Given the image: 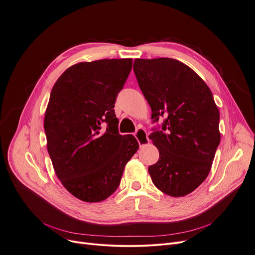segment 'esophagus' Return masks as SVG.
<instances>
[{"instance_id": "34e87169", "label": "esophagus", "mask_w": 255, "mask_h": 255, "mask_svg": "<svg viewBox=\"0 0 255 255\" xmlns=\"http://www.w3.org/2000/svg\"><path fill=\"white\" fill-rule=\"evenodd\" d=\"M135 137H136L138 143H139L140 147H143L149 143L148 135L144 129H138L135 133Z\"/></svg>"}]
</instances>
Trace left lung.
Instances as JSON below:
<instances>
[{
    "label": "left lung",
    "mask_w": 255,
    "mask_h": 255,
    "mask_svg": "<svg viewBox=\"0 0 255 255\" xmlns=\"http://www.w3.org/2000/svg\"><path fill=\"white\" fill-rule=\"evenodd\" d=\"M133 70L151 108L166 116L149 138L159 151L148 173L155 187L173 197L194 191L211 171L220 144V112L206 83L184 63L170 58L135 59Z\"/></svg>",
    "instance_id": "obj_1"
}]
</instances>
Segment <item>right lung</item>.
Returning a JSON list of instances; mask_svg holds the SVG:
<instances>
[{
	"instance_id": "1",
	"label": "right lung",
	"mask_w": 255,
	"mask_h": 255,
	"mask_svg": "<svg viewBox=\"0 0 255 255\" xmlns=\"http://www.w3.org/2000/svg\"><path fill=\"white\" fill-rule=\"evenodd\" d=\"M131 68L129 58L80 62L51 91L43 122L48 151L63 186L82 201L100 202L117 190L139 147L133 135L119 134L114 112Z\"/></svg>"
}]
</instances>
